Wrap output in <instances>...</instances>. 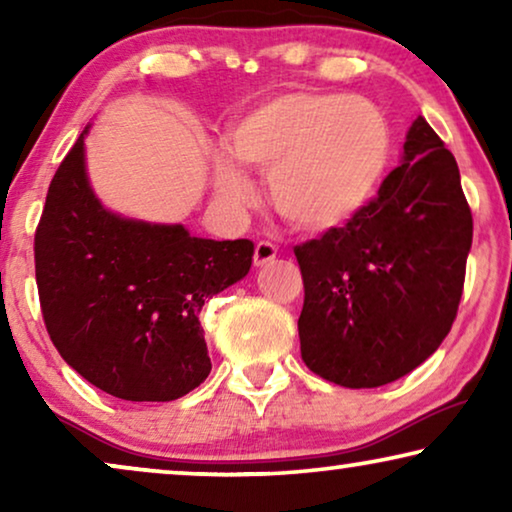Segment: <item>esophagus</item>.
<instances>
[{"label": "esophagus", "mask_w": 512, "mask_h": 512, "mask_svg": "<svg viewBox=\"0 0 512 512\" xmlns=\"http://www.w3.org/2000/svg\"><path fill=\"white\" fill-rule=\"evenodd\" d=\"M277 256V247L270 242H258L254 249V265H265Z\"/></svg>", "instance_id": "obj_1"}]
</instances>
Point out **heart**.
<instances>
[{
	"label": "heart",
	"mask_w": 512,
	"mask_h": 512,
	"mask_svg": "<svg viewBox=\"0 0 512 512\" xmlns=\"http://www.w3.org/2000/svg\"><path fill=\"white\" fill-rule=\"evenodd\" d=\"M226 144L237 163L268 174L279 216L305 233H331L366 212L394 153L387 116L345 93L293 90L258 102L230 123ZM216 195L240 209L251 184L230 158L214 160Z\"/></svg>",
	"instance_id": "1"
}]
</instances>
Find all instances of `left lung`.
Here are the masks:
<instances>
[{
    "label": "left lung",
    "instance_id": "8db88e82",
    "mask_svg": "<svg viewBox=\"0 0 512 512\" xmlns=\"http://www.w3.org/2000/svg\"><path fill=\"white\" fill-rule=\"evenodd\" d=\"M471 242L457 160L419 116L373 205L293 249L305 284V366L347 389L415 370L450 333Z\"/></svg>",
    "mask_w": 512,
    "mask_h": 512
}]
</instances>
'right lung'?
Here are the masks:
<instances>
[{"label": "right lung", "instance_id": "1", "mask_svg": "<svg viewBox=\"0 0 512 512\" xmlns=\"http://www.w3.org/2000/svg\"><path fill=\"white\" fill-rule=\"evenodd\" d=\"M48 186L34 235L44 321L62 359L123 401H174L212 370L198 314L247 277L249 240L109 212L90 186L86 135Z\"/></svg>", "mask_w": 512, "mask_h": 512}]
</instances>
